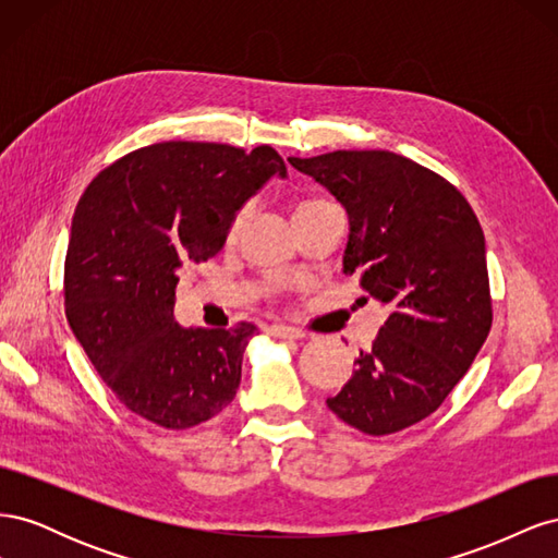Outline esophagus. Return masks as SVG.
Returning a JSON list of instances; mask_svg holds the SVG:
<instances>
[{
  "mask_svg": "<svg viewBox=\"0 0 558 558\" xmlns=\"http://www.w3.org/2000/svg\"><path fill=\"white\" fill-rule=\"evenodd\" d=\"M267 335L279 337V340H300V337H305V335H302V330H298V328H293V326H283V324L269 326V328H267Z\"/></svg>",
  "mask_w": 558,
  "mask_h": 558,
  "instance_id": "obj_1",
  "label": "esophagus"
}]
</instances>
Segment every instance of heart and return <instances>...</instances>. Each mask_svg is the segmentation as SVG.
Returning a JSON list of instances; mask_svg holds the SVG:
<instances>
[{"instance_id":"b5f03b06","label":"heart","mask_w":558,"mask_h":558,"mask_svg":"<svg viewBox=\"0 0 558 558\" xmlns=\"http://www.w3.org/2000/svg\"><path fill=\"white\" fill-rule=\"evenodd\" d=\"M318 205H326V202H305V205L298 207V211H305V209H312V207H318ZM248 216H251V205H244L238 214H234L232 223H230V230H228L230 240H234V238H238V234L242 232V228H244L246 221H248Z\"/></svg>"}]
</instances>
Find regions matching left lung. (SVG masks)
<instances>
[{"mask_svg":"<svg viewBox=\"0 0 558 558\" xmlns=\"http://www.w3.org/2000/svg\"><path fill=\"white\" fill-rule=\"evenodd\" d=\"M349 214L344 272L391 305L328 408L367 435L433 414L492 330L484 232L461 191L391 150L289 158Z\"/></svg>","mask_w":558,"mask_h":558,"instance_id":"left-lung-1","label":"left lung"}]
</instances>
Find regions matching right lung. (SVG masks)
<instances>
[{"label": "right lung", "mask_w": 558, "mask_h": 558, "mask_svg": "<svg viewBox=\"0 0 558 558\" xmlns=\"http://www.w3.org/2000/svg\"><path fill=\"white\" fill-rule=\"evenodd\" d=\"M275 174L286 165L272 146L162 142L109 165L78 199L64 314L111 393L150 424L193 428L238 396L256 326L181 328L174 291L179 269L214 258Z\"/></svg>", "instance_id": "1"}]
</instances>
